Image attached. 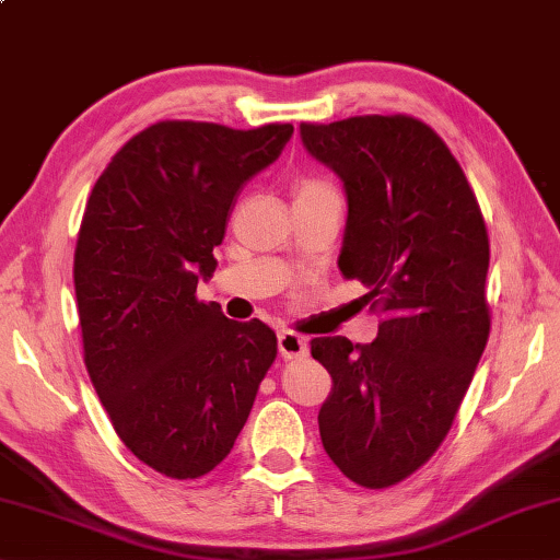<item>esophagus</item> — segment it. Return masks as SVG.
Wrapping results in <instances>:
<instances>
[{"mask_svg":"<svg viewBox=\"0 0 560 560\" xmlns=\"http://www.w3.org/2000/svg\"><path fill=\"white\" fill-rule=\"evenodd\" d=\"M278 348H280L282 358H302V355H307V339L294 331H280Z\"/></svg>","mask_w":560,"mask_h":560,"instance_id":"obj_1","label":"esophagus"}]
</instances>
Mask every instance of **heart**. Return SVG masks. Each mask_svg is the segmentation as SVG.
Listing matches in <instances>:
<instances>
[{"label": "heart", "mask_w": 560, "mask_h": 560, "mask_svg": "<svg viewBox=\"0 0 560 560\" xmlns=\"http://www.w3.org/2000/svg\"><path fill=\"white\" fill-rule=\"evenodd\" d=\"M292 192H294V202H302V199H324V197L341 199L339 187L326 180V177H316V175L298 177L292 185Z\"/></svg>", "instance_id": "heart-1"}]
</instances>
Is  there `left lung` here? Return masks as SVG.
I'll return each mask as SVG.
<instances>
[{
	"label": "left lung",
	"instance_id": "8db88e82",
	"mask_svg": "<svg viewBox=\"0 0 560 560\" xmlns=\"http://www.w3.org/2000/svg\"><path fill=\"white\" fill-rule=\"evenodd\" d=\"M307 151L343 180L339 268L380 312L377 339H312L331 375L324 451L348 480L383 490L434 456L490 336V238L444 139L407 114L300 124Z\"/></svg>",
	"mask_w": 560,
	"mask_h": 560
}]
</instances>
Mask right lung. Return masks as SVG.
<instances>
[{
	"instance_id": "right-lung-1",
	"label": "right lung",
	"mask_w": 560,
	"mask_h": 560,
	"mask_svg": "<svg viewBox=\"0 0 560 560\" xmlns=\"http://www.w3.org/2000/svg\"><path fill=\"white\" fill-rule=\"evenodd\" d=\"M292 131L158 121L116 151L84 207L72 268L84 365L124 446L173 480L229 456L278 355L268 324L226 319L197 282L217 270L241 187Z\"/></svg>"
}]
</instances>
